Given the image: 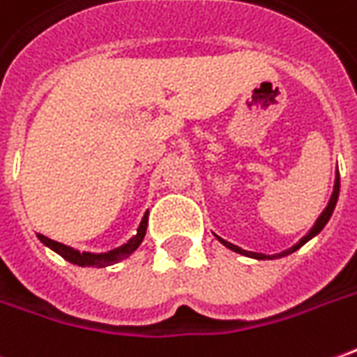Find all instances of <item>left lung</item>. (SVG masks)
<instances>
[{"mask_svg":"<svg viewBox=\"0 0 357 357\" xmlns=\"http://www.w3.org/2000/svg\"><path fill=\"white\" fill-rule=\"evenodd\" d=\"M338 191H340V176L336 174V179H335V191H333V197H331V201H328V204H326V208L323 211V214L319 216L317 222H315V226L311 228V231H309L305 238H301L300 243H296L294 248H290L288 251H284V253H280V255H273V257H265L263 253H251V251H243V249H239L238 245H234V243H230V241H224L222 238H218L226 245L228 249H231V251H236V253H241V255H248V257H255V259H276V257H284L288 255V253H291V251H296V249H300L305 241H309V239L313 238V236H317L319 231L325 228V224L328 222V218H331V214H333V211H335L336 206V201H338Z\"/></svg>","mask_w":357,"mask_h":357,"instance_id":"obj_1","label":"left lung"}]
</instances>
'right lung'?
Returning <instances> with one entry per match:
<instances>
[{
  "mask_svg": "<svg viewBox=\"0 0 357 357\" xmlns=\"http://www.w3.org/2000/svg\"><path fill=\"white\" fill-rule=\"evenodd\" d=\"M146 224H149V213L144 214L143 222H141V226H139V230H137L135 238H131L127 241L126 245H121L119 249H114V251H109V253H104V255H94V253H81V251H77V249H71L63 245V243H59V241H54V239L46 238V236H42L38 234V239L44 243V245H48L52 248L56 253L67 259L69 263H73V265L79 266H108L114 265V263H118V261H123L127 257L131 255L133 251H135L139 245H141V241H143L144 234H146Z\"/></svg>",
  "mask_w": 357,
  "mask_h": 357,
  "instance_id": "obj_1",
  "label": "right lung"
}]
</instances>
